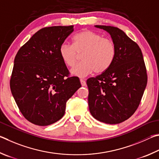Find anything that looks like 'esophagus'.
<instances>
[{
	"instance_id": "obj_1",
	"label": "esophagus",
	"mask_w": 159,
	"mask_h": 159,
	"mask_svg": "<svg viewBox=\"0 0 159 159\" xmlns=\"http://www.w3.org/2000/svg\"><path fill=\"white\" fill-rule=\"evenodd\" d=\"M80 83H81V84H82V87H84V86L87 85V83H86V82L84 81V80H82V79H80Z\"/></svg>"
}]
</instances>
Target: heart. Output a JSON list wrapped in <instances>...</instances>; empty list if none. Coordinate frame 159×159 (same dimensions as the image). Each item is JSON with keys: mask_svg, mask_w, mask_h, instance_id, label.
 <instances>
[{"mask_svg": "<svg viewBox=\"0 0 159 159\" xmlns=\"http://www.w3.org/2000/svg\"><path fill=\"white\" fill-rule=\"evenodd\" d=\"M59 54L63 63L73 67L82 55V63L71 69L70 73L79 77H85L95 71L101 74L112 65L116 56V47L112 40L104 38L100 33L84 30L72 38V45L62 44Z\"/></svg>", "mask_w": 159, "mask_h": 159, "instance_id": "obj_1", "label": "heart"}]
</instances>
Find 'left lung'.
Segmentation results:
<instances>
[{"label":"left lung","mask_w":159,"mask_h":159,"mask_svg":"<svg viewBox=\"0 0 159 159\" xmlns=\"http://www.w3.org/2000/svg\"><path fill=\"white\" fill-rule=\"evenodd\" d=\"M111 36L116 47L113 63L106 71L87 80L90 113L108 124L121 123L140 105L147 83L143 56L139 46L116 27L96 25Z\"/></svg>","instance_id":"1"}]
</instances>
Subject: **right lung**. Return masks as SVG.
Returning <instances> with one entry per match:
<instances>
[{
	"mask_svg": "<svg viewBox=\"0 0 159 159\" xmlns=\"http://www.w3.org/2000/svg\"><path fill=\"white\" fill-rule=\"evenodd\" d=\"M73 26L42 29L16 54L10 80L11 92L22 115L38 126L57 122L65 114L66 102L81 87L68 77L59 48Z\"/></svg>",
	"mask_w": 159,
	"mask_h": 159,
	"instance_id": "1",
	"label": "right lung"
}]
</instances>
